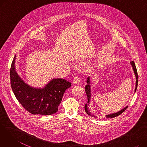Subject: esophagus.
<instances>
[{
  "mask_svg": "<svg viewBox=\"0 0 147 147\" xmlns=\"http://www.w3.org/2000/svg\"><path fill=\"white\" fill-rule=\"evenodd\" d=\"M80 83V78L79 77H75L73 79V83L74 84H78Z\"/></svg>",
  "mask_w": 147,
  "mask_h": 147,
  "instance_id": "1",
  "label": "esophagus"
}]
</instances>
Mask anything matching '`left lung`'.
<instances>
[{
	"mask_svg": "<svg viewBox=\"0 0 147 147\" xmlns=\"http://www.w3.org/2000/svg\"><path fill=\"white\" fill-rule=\"evenodd\" d=\"M130 64L131 65H132V68H133V70H134V74L135 75V77H136V85H135V92H136V89H137V86H138V73H137V69H136V66H135V63L134 61H131L130 62ZM87 84L85 86V92L86 93V95H87V97H88V103L85 104V105H84V110H85L86 113L89 115H90V116L91 117H96V116H95L94 115L92 114L90 112V110H89V105L90 104V98H91V87H90V77H88V78H87ZM127 108V106H126V107H125L124 109H122L121 110L117 112V113H113V114H107L106 115V117L107 118H113V117H117L118 116V115H120L123 112H124L126 109Z\"/></svg>",
	"mask_w": 147,
	"mask_h": 147,
	"instance_id": "1",
	"label": "left lung"
}]
</instances>
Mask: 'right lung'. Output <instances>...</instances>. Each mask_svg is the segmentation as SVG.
<instances>
[{"label": "right lung", "mask_w": 147, "mask_h": 147, "mask_svg": "<svg viewBox=\"0 0 147 147\" xmlns=\"http://www.w3.org/2000/svg\"><path fill=\"white\" fill-rule=\"evenodd\" d=\"M15 57L10 69L11 85L19 102L33 114L51 115L58 111L66 89L71 83L64 79H53L43 88H34L23 81L15 70Z\"/></svg>", "instance_id": "add662e5"}]
</instances>
